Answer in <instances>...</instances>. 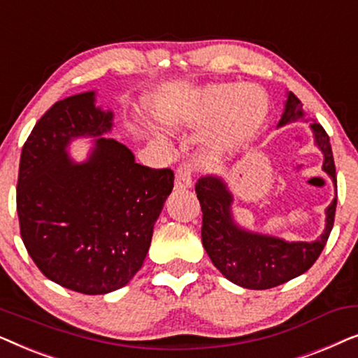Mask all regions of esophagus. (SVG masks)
<instances>
[{
  "label": "esophagus",
  "instance_id": "obj_1",
  "mask_svg": "<svg viewBox=\"0 0 358 358\" xmlns=\"http://www.w3.org/2000/svg\"><path fill=\"white\" fill-rule=\"evenodd\" d=\"M192 168L190 166H180V168L176 171V179L174 185L176 189H187L192 185Z\"/></svg>",
  "mask_w": 358,
  "mask_h": 358
}]
</instances>
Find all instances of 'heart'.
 <instances>
[{"instance_id": "1", "label": "heart", "mask_w": 358, "mask_h": 358, "mask_svg": "<svg viewBox=\"0 0 358 358\" xmlns=\"http://www.w3.org/2000/svg\"><path fill=\"white\" fill-rule=\"evenodd\" d=\"M267 112L266 97L256 86H210L168 114L174 130H197L220 117L213 130L217 148H228L251 134Z\"/></svg>"}]
</instances>
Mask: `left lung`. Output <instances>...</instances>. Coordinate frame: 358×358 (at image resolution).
Instances as JSON below:
<instances>
[{"instance_id": "1", "label": "left lung", "mask_w": 358, "mask_h": 358, "mask_svg": "<svg viewBox=\"0 0 358 358\" xmlns=\"http://www.w3.org/2000/svg\"><path fill=\"white\" fill-rule=\"evenodd\" d=\"M303 117L300 99L288 92L278 127ZM315 143L324 155L322 171L336 185V164L329 135L320 124H311ZM195 194L202 207V244L213 266L229 282L249 290H267L305 273L324 249L334 227L337 199L326 210V228L316 241L288 243L268 234L248 231L234 223L231 213L233 195L218 176H202L195 184Z\"/></svg>"}]
</instances>
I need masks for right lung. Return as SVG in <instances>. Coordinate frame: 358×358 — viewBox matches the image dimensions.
<instances>
[{
    "mask_svg": "<svg viewBox=\"0 0 358 358\" xmlns=\"http://www.w3.org/2000/svg\"><path fill=\"white\" fill-rule=\"evenodd\" d=\"M96 92L58 101L34 127L21 153L17 217L21 238L41 272L85 295L125 287L143 266L174 173L135 163L125 145L101 136L110 110ZM97 136L90 158L75 164L66 146Z\"/></svg>",
    "mask_w": 358,
    "mask_h": 358,
    "instance_id": "obj_1",
    "label": "right lung"
}]
</instances>
